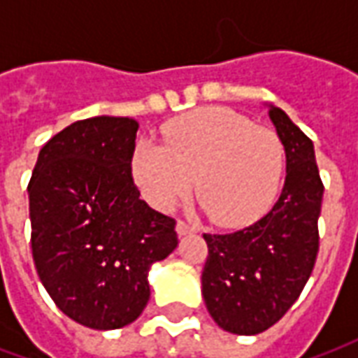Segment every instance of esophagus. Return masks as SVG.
<instances>
[{"mask_svg": "<svg viewBox=\"0 0 358 358\" xmlns=\"http://www.w3.org/2000/svg\"><path fill=\"white\" fill-rule=\"evenodd\" d=\"M176 232H178V236H186V234L195 232V228L189 222H186V220H178L176 222Z\"/></svg>", "mask_w": 358, "mask_h": 358, "instance_id": "1", "label": "esophagus"}]
</instances>
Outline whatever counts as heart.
<instances>
[{
  "label": "heart",
  "instance_id": "1",
  "mask_svg": "<svg viewBox=\"0 0 358 358\" xmlns=\"http://www.w3.org/2000/svg\"><path fill=\"white\" fill-rule=\"evenodd\" d=\"M284 166L280 136L224 107L174 118L164 128L163 145L143 141L132 157L134 180L153 207L172 209L195 178L209 217L226 226L245 224L268 207Z\"/></svg>",
  "mask_w": 358,
  "mask_h": 358
}]
</instances>
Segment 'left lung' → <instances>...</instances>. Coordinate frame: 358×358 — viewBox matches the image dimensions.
I'll return each instance as SVG.
<instances>
[{
	"label": "left lung",
	"mask_w": 358,
	"mask_h": 358,
	"mask_svg": "<svg viewBox=\"0 0 358 358\" xmlns=\"http://www.w3.org/2000/svg\"><path fill=\"white\" fill-rule=\"evenodd\" d=\"M268 115L287 161L278 201L248 228L203 234L209 248L201 274L205 305L222 330L238 336L274 326L301 295L318 255L324 184L315 145L280 107Z\"/></svg>",
	"instance_id": "8db88e82"
}]
</instances>
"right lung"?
Segmentation results:
<instances>
[{
    "label": "right lung",
    "mask_w": 358,
    "mask_h": 358,
    "mask_svg": "<svg viewBox=\"0 0 358 358\" xmlns=\"http://www.w3.org/2000/svg\"><path fill=\"white\" fill-rule=\"evenodd\" d=\"M138 122L76 120L40 151L28 182L32 257L50 297L74 322L115 330L149 301L148 272L178 245L176 220L140 199Z\"/></svg>",
    "instance_id": "add662e5"
}]
</instances>
